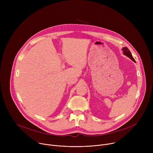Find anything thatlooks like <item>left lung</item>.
Listing matches in <instances>:
<instances>
[{"instance_id": "1", "label": "left lung", "mask_w": 153, "mask_h": 153, "mask_svg": "<svg viewBox=\"0 0 153 153\" xmlns=\"http://www.w3.org/2000/svg\"><path fill=\"white\" fill-rule=\"evenodd\" d=\"M122 50H123V54H124L125 56H126L127 57H128L129 59H131L133 61H134V62H135L134 59L133 58V57L130 51L129 50V49H128L127 47H124V48H122Z\"/></svg>"}]
</instances>
